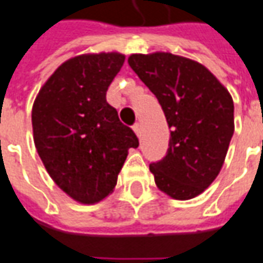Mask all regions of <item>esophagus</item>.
<instances>
[{"mask_svg":"<svg viewBox=\"0 0 263 263\" xmlns=\"http://www.w3.org/2000/svg\"><path fill=\"white\" fill-rule=\"evenodd\" d=\"M132 128H134V131H135V134H137L138 137H141V124H139V122H137V124L132 126Z\"/></svg>","mask_w":263,"mask_h":263,"instance_id":"1","label":"esophagus"}]
</instances>
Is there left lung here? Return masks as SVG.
Masks as SVG:
<instances>
[{"mask_svg":"<svg viewBox=\"0 0 263 263\" xmlns=\"http://www.w3.org/2000/svg\"><path fill=\"white\" fill-rule=\"evenodd\" d=\"M129 67L162 106L171 128L166 155L149 165L174 199L202 194L221 171L234 135V101L202 64L170 52L132 54Z\"/></svg>","mask_w":263,"mask_h":263,"instance_id":"8db88e82","label":"left lung"}]
</instances>
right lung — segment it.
Listing matches in <instances>:
<instances>
[{
  "instance_id": "obj_1",
  "label": "right lung",
  "mask_w": 263,
  "mask_h": 263,
  "mask_svg": "<svg viewBox=\"0 0 263 263\" xmlns=\"http://www.w3.org/2000/svg\"><path fill=\"white\" fill-rule=\"evenodd\" d=\"M124 61L125 55L118 52L71 58L49 77L32 106L38 155L54 182L81 203L109 195L128 149L139 145L106 102Z\"/></svg>"
}]
</instances>
